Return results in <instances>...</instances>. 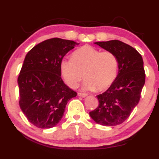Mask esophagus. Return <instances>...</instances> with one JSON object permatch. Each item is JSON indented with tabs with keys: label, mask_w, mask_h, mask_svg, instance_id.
<instances>
[{
	"label": "esophagus",
	"mask_w": 159,
	"mask_h": 159,
	"mask_svg": "<svg viewBox=\"0 0 159 159\" xmlns=\"http://www.w3.org/2000/svg\"><path fill=\"white\" fill-rule=\"evenodd\" d=\"M78 95L79 97H81V98H85L88 95L86 93H78Z\"/></svg>",
	"instance_id": "esophagus-1"
}]
</instances>
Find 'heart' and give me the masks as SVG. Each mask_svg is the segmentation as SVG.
<instances>
[{
	"label": "heart",
	"instance_id": "1",
	"mask_svg": "<svg viewBox=\"0 0 159 159\" xmlns=\"http://www.w3.org/2000/svg\"><path fill=\"white\" fill-rule=\"evenodd\" d=\"M61 72L70 87L76 88L85 78L84 90H104L111 85L116 77L118 60L110 51L97 49L91 45H84L75 50L71 59L63 60Z\"/></svg>",
	"mask_w": 159,
	"mask_h": 159
}]
</instances>
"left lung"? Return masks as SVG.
<instances>
[{"instance_id": "left-lung-1", "label": "left lung", "mask_w": 159, "mask_h": 159, "mask_svg": "<svg viewBox=\"0 0 159 159\" xmlns=\"http://www.w3.org/2000/svg\"><path fill=\"white\" fill-rule=\"evenodd\" d=\"M95 44L114 54L118 72L108 90L97 96L99 105L90 116L102 125H119L129 117L140 99L145 83L143 60L134 48L118 40Z\"/></svg>"}]
</instances>
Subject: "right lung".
<instances>
[{
  "mask_svg": "<svg viewBox=\"0 0 159 159\" xmlns=\"http://www.w3.org/2000/svg\"><path fill=\"white\" fill-rule=\"evenodd\" d=\"M79 43L54 38L40 43L26 54L17 83L20 107L29 122L51 128L63 117L69 99L77 95L61 78L64 55Z\"/></svg>",
  "mask_w": 159,
  "mask_h": 159,
  "instance_id": "add662e5",
  "label": "right lung"
}]
</instances>
